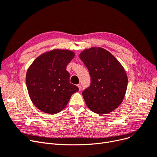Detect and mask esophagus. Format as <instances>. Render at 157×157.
Segmentation results:
<instances>
[{
    "instance_id": "esophagus-1",
    "label": "esophagus",
    "mask_w": 157,
    "mask_h": 157,
    "mask_svg": "<svg viewBox=\"0 0 157 157\" xmlns=\"http://www.w3.org/2000/svg\"><path fill=\"white\" fill-rule=\"evenodd\" d=\"M78 88H79V90H81V89H82V86H81V85H80V84H78Z\"/></svg>"
}]
</instances>
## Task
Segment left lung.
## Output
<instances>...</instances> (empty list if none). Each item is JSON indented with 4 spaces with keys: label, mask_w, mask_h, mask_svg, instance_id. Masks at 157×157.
Returning <instances> with one entry per match:
<instances>
[{
    "label": "left lung",
    "mask_w": 157,
    "mask_h": 157,
    "mask_svg": "<svg viewBox=\"0 0 157 157\" xmlns=\"http://www.w3.org/2000/svg\"><path fill=\"white\" fill-rule=\"evenodd\" d=\"M79 57L88 68L90 87L83 92L86 106L98 114L113 111L123 101L127 87L124 67L111 52L101 47H91Z\"/></svg>",
    "instance_id": "1"
}]
</instances>
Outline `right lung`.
<instances>
[{
    "label": "right lung",
    "instance_id": "obj_1",
    "mask_svg": "<svg viewBox=\"0 0 157 157\" xmlns=\"http://www.w3.org/2000/svg\"><path fill=\"white\" fill-rule=\"evenodd\" d=\"M75 56L69 50L53 49L38 56L27 70L26 83L33 105L40 111L54 114L61 111L79 90L70 83L67 66Z\"/></svg>",
    "mask_w": 157,
    "mask_h": 157
}]
</instances>
